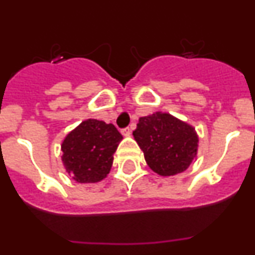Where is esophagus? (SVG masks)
<instances>
[{
    "instance_id": "1",
    "label": "esophagus",
    "mask_w": 255,
    "mask_h": 255,
    "mask_svg": "<svg viewBox=\"0 0 255 255\" xmlns=\"http://www.w3.org/2000/svg\"><path fill=\"white\" fill-rule=\"evenodd\" d=\"M121 132H122L123 135L128 137V135H130V133H132V129H130L129 127H127V128H123V129L121 130Z\"/></svg>"
}]
</instances>
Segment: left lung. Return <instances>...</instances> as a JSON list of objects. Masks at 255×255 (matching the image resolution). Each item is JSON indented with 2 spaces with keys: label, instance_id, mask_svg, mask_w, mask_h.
Masks as SVG:
<instances>
[{
  "label": "left lung",
  "instance_id": "left-lung-1",
  "mask_svg": "<svg viewBox=\"0 0 255 255\" xmlns=\"http://www.w3.org/2000/svg\"><path fill=\"white\" fill-rule=\"evenodd\" d=\"M133 135L149 168L161 176L182 173L196 156L199 137L194 127L169 113L140 117Z\"/></svg>",
  "mask_w": 255,
  "mask_h": 255
}]
</instances>
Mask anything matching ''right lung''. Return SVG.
<instances>
[{
	"instance_id": "add662e5",
	"label": "right lung",
	"mask_w": 255,
	"mask_h": 255,
	"mask_svg": "<svg viewBox=\"0 0 255 255\" xmlns=\"http://www.w3.org/2000/svg\"><path fill=\"white\" fill-rule=\"evenodd\" d=\"M122 138L112 123L99 120L80 123L61 144V159L69 175L81 184L101 181L111 170L113 154Z\"/></svg>"
}]
</instances>
